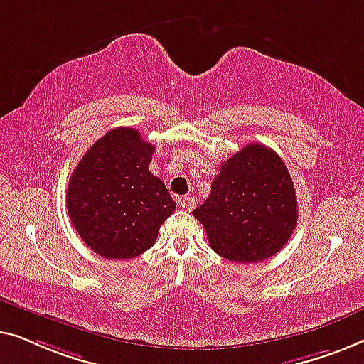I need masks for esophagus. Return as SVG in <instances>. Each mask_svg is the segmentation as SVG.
<instances>
[{
	"instance_id": "obj_1",
	"label": "esophagus",
	"mask_w": 364,
	"mask_h": 364,
	"mask_svg": "<svg viewBox=\"0 0 364 364\" xmlns=\"http://www.w3.org/2000/svg\"><path fill=\"white\" fill-rule=\"evenodd\" d=\"M178 204H180V206H181L183 209H186V211H191V209H193L194 206H196V201H194L193 198L184 196V198L178 199Z\"/></svg>"
}]
</instances>
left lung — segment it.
I'll return each instance as SVG.
<instances>
[{
    "label": "left lung",
    "instance_id": "obj_1",
    "mask_svg": "<svg viewBox=\"0 0 364 364\" xmlns=\"http://www.w3.org/2000/svg\"><path fill=\"white\" fill-rule=\"evenodd\" d=\"M193 216L221 257L260 262L277 254L296 226L294 181L277 153L249 143L223 163L211 194Z\"/></svg>",
    "mask_w": 364,
    "mask_h": 364
}]
</instances>
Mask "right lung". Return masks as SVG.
Instances as JSON below:
<instances>
[{
    "label": "right lung",
    "instance_id": "right-lung-1",
    "mask_svg": "<svg viewBox=\"0 0 364 364\" xmlns=\"http://www.w3.org/2000/svg\"><path fill=\"white\" fill-rule=\"evenodd\" d=\"M153 151L155 145L140 132L119 127L87 150L70 176L69 218L102 257L125 260L143 254L175 211L165 183L148 170Z\"/></svg>",
    "mask_w": 364,
    "mask_h": 364
}]
</instances>
